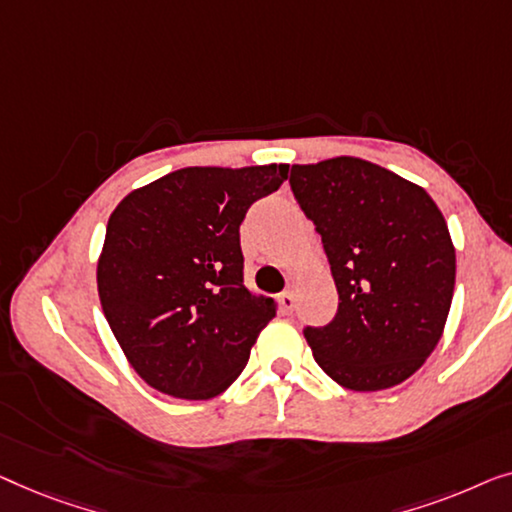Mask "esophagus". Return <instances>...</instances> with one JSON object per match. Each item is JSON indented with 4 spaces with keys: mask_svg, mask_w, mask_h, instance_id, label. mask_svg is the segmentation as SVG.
<instances>
[{
    "mask_svg": "<svg viewBox=\"0 0 512 512\" xmlns=\"http://www.w3.org/2000/svg\"><path fill=\"white\" fill-rule=\"evenodd\" d=\"M278 304H280V308H283V313H292L294 306H297V299H294L292 292H283L278 297Z\"/></svg>",
    "mask_w": 512,
    "mask_h": 512,
    "instance_id": "obj_1",
    "label": "esophagus"
}]
</instances>
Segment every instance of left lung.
<instances>
[{
    "instance_id": "left-lung-1",
    "label": "left lung",
    "mask_w": 512,
    "mask_h": 512,
    "mask_svg": "<svg viewBox=\"0 0 512 512\" xmlns=\"http://www.w3.org/2000/svg\"><path fill=\"white\" fill-rule=\"evenodd\" d=\"M290 185L338 290L336 318L304 331L315 362L345 390L403 383L441 341L455 292L441 208L424 187L350 155L292 164Z\"/></svg>"
}]
</instances>
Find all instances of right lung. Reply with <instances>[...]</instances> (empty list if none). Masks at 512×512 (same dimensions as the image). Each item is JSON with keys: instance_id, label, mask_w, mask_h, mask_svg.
Listing matches in <instances>:
<instances>
[{"instance_id": "add662e5", "label": "right lung", "mask_w": 512, "mask_h": 512, "mask_svg": "<svg viewBox=\"0 0 512 512\" xmlns=\"http://www.w3.org/2000/svg\"><path fill=\"white\" fill-rule=\"evenodd\" d=\"M287 171L185 167L115 206L97 259L99 301L127 362L153 390L213 399L246 369L276 308L243 285L239 227Z\"/></svg>"}]
</instances>
